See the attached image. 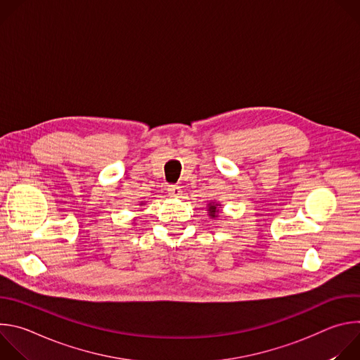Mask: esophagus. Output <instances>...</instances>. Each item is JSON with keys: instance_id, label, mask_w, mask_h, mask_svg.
I'll use <instances>...</instances> for the list:
<instances>
[{"instance_id": "obj_1", "label": "esophagus", "mask_w": 360, "mask_h": 360, "mask_svg": "<svg viewBox=\"0 0 360 360\" xmlns=\"http://www.w3.org/2000/svg\"><path fill=\"white\" fill-rule=\"evenodd\" d=\"M168 193H169L172 198H181L182 189H181V186H178V185H171V186L168 188Z\"/></svg>"}]
</instances>
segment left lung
Instances as JSON below:
<instances>
[{
    "label": "left lung",
    "instance_id": "obj_1",
    "mask_svg": "<svg viewBox=\"0 0 360 360\" xmlns=\"http://www.w3.org/2000/svg\"><path fill=\"white\" fill-rule=\"evenodd\" d=\"M221 208H222V205H221L218 200H211V202L208 203V208H207L208 215H210L212 219L218 218V217H219V212H221Z\"/></svg>",
    "mask_w": 360,
    "mask_h": 360
}]
</instances>
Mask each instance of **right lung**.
Segmentation results:
<instances>
[{
    "label": "right lung",
    "mask_w": 360,
    "mask_h": 360,
    "mask_svg": "<svg viewBox=\"0 0 360 360\" xmlns=\"http://www.w3.org/2000/svg\"><path fill=\"white\" fill-rule=\"evenodd\" d=\"M142 205H143V202H141V203H139V207H142ZM134 221H135V219H134ZM134 224H135V222H134Z\"/></svg>",
    "instance_id": "1"
}]
</instances>
